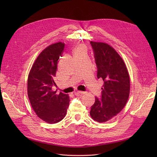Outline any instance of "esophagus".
I'll return each instance as SVG.
<instances>
[{
  "instance_id": "34e87169",
  "label": "esophagus",
  "mask_w": 157,
  "mask_h": 157,
  "mask_svg": "<svg viewBox=\"0 0 157 157\" xmlns=\"http://www.w3.org/2000/svg\"><path fill=\"white\" fill-rule=\"evenodd\" d=\"M78 94H85L86 93V92H84V91H78L77 92Z\"/></svg>"
}]
</instances>
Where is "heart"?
Instances as JSON below:
<instances>
[{
  "instance_id": "heart-1",
  "label": "heart",
  "mask_w": 157,
  "mask_h": 157,
  "mask_svg": "<svg viewBox=\"0 0 157 157\" xmlns=\"http://www.w3.org/2000/svg\"><path fill=\"white\" fill-rule=\"evenodd\" d=\"M87 53V48L84 44H79L76 47L73 51V56L79 55H86Z\"/></svg>"
}]
</instances>
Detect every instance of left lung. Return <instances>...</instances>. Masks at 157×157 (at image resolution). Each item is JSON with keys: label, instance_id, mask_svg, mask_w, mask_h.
<instances>
[{"label": "left lung", "instance_id": "8db88e82", "mask_svg": "<svg viewBox=\"0 0 157 157\" xmlns=\"http://www.w3.org/2000/svg\"><path fill=\"white\" fill-rule=\"evenodd\" d=\"M98 68V78L104 81L102 96L95 98L90 116L96 122L109 121L125 107L130 94V77L126 65L118 53L109 44L90 42Z\"/></svg>", "mask_w": 157, "mask_h": 157}]
</instances>
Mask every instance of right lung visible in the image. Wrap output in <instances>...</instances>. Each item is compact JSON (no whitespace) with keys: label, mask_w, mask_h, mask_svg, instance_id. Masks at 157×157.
Listing matches in <instances>:
<instances>
[{"label":"right lung","mask_w":157,"mask_h":157,"mask_svg":"<svg viewBox=\"0 0 157 157\" xmlns=\"http://www.w3.org/2000/svg\"><path fill=\"white\" fill-rule=\"evenodd\" d=\"M64 44L57 42L44 48L38 56L30 71L27 93L31 105L37 116L48 124H56L66 116L70 104L68 94L52 90L57 64Z\"/></svg>","instance_id":"1"}]
</instances>
